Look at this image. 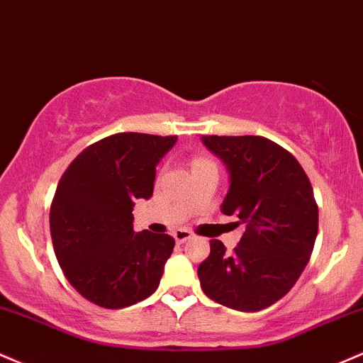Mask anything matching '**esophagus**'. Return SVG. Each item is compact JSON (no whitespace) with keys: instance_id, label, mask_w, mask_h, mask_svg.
Masks as SVG:
<instances>
[{"instance_id":"esophagus-1","label":"esophagus","mask_w":363,"mask_h":363,"mask_svg":"<svg viewBox=\"0 0 363 363\" xmlns=\"http://www.w3.org/2000/svg\"><path fill=\"white\" fill-rule=\"evenodd\" d=\"M173 236H174V240H177V243H185L186 240L192 238V231H189V230H177L173 233Z\"/></svg>"}]
</instances>
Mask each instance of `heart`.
<instances>
[{"mask_svg":"<svg viewBox=\"0 0 363 363\" xmlns=\"http://www.w3.org/2000/svg\"><path fill=\"white\" fill-rule=\"evenodd\" d=\"M203 162H209V160H206V157H197V160H194V168L199 164H203Z\"/></svg>","mask_w":363,"mask_h":363,"instance_id":"1","label":"heart"}]
</instances>
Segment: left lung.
<instances>
[{"instance_id": "8db88e82", "label": "left lung", "mask_w": 363, "mask_h": 363, "mask_svg": "<svg viewBox=\"0 0 363 363\" xmlns=\"http://www.w3.org/2000/svg\"><path fill=\"white\" fill-rule=\"evenodd\" d=\"M202 142L230 171L221 211L247 228L233 252L211 240L197 271L201 286L225 307L262 311L291 290L312 255L319 209L311 180L291 152L266 137L203 135Z\"/></svg>"}]
</instances>
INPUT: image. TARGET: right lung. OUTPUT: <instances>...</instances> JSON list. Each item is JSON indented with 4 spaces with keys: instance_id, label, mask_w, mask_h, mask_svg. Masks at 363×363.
<instances>
[{
    "instance_id": "right-lung-1",
    "label": "right lung",
    "mask_w": 363,
    "mask_h": 363,
    "mask_svg": "<svg viewBox=\"0 0 363 363\" xmlns=\"http://www.w3.org/2000/svg\"><path fill=\"white\" fill-rule=\"evenodd\" d=\"M177 135L115 133L70 162L51 202L56 259L68 283L89 302L123 308L160 286L173 236L133 231L137 199H150L156 166Z\"/></svg>"
}]
</instances>
